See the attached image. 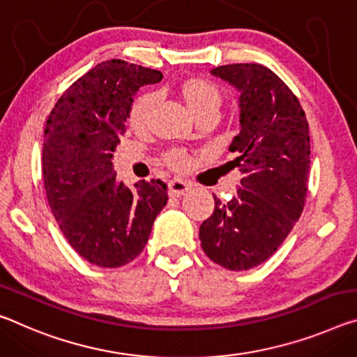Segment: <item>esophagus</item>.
Wrapping results in <instances>:
<instances>
[{"label": "esophagus", "instance_id": "34e87169", "mask_svg": "<svg viewBox=\"0 0 357 357\" xmlns=\"http://www.w3.org/2000/svg\"><path fill=\"white\" fill-rule=\"evenodd\" d=\"M189 188H190V184L188 183V181H183V179H179V178L169 181V183H168L169 195H173V197L184 195L185 192L189 190Z\"/></svg>", "mask_w": 357, "mask_h": 357}]
</instances>
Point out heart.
<instances>
[{
	"label": "heart",
	"mask_w": 357,
	"mask_h": 357,
	"mask_svg": "<svg viewBox=\"0 0 357 357\" xmlns=\"http://www.w3.org/2000/svg\"><path fill=\"white\" fill-rule=\"evenodd\" d=\"M179 97L188 106L190 114L197 121L205 116H216L220 106V92L214 84L205 81V79H185L178 87ZM155 95L144 92L138 95L132 103L128 112V123L133 130L146 128L151 117L152 106H154ZM167 165L174 169H181L188 165V157L181 151H172L165 155Z\"/></svg>",
	"instance_id": "obj_1"
}]
</instances>
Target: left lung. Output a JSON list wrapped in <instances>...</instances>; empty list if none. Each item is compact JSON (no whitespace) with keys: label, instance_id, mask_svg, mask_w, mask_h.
<instances>
[{"label":"left lung","instance_id":"1","mask_svg":"<svg viewBox=\"0 0 357 357\" xmlns=\"http://www.w3.org/2000/svg\"><path fill=\"white\" fill-rule=\"evenodd\" d=\"M211 75L238 90L240 133L229 162L241 181L234 199L214 197V211L200 225L206 256L220 267H257L273 254L301 218L310 173L308 122L291 89L267 66L235 63Z\"/></svg>","mask_w":357,"mask_h":357}]
</instances>
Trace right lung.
I'll return each mask as SVG.
<instances>
[{
    "instance_id": "obj_1",
    "label": "right lung",
    "mask_w": 357,
    "mask_h": 357,
    "mask_svg": "<svg viewBox=\"0 0 357 357\" xmlns=\"http://www.w3.org/2000/svg\"><path fill=\"white\" fill-rule=\"evenodd\" d=\"M162 77L123 60L103 61L61 95L46 122L43 178L49 206L73 250L98 267L132 262L167 205L160 179L128 189L111 162L135 95Z\"/></svg>"
}]
</instances>
